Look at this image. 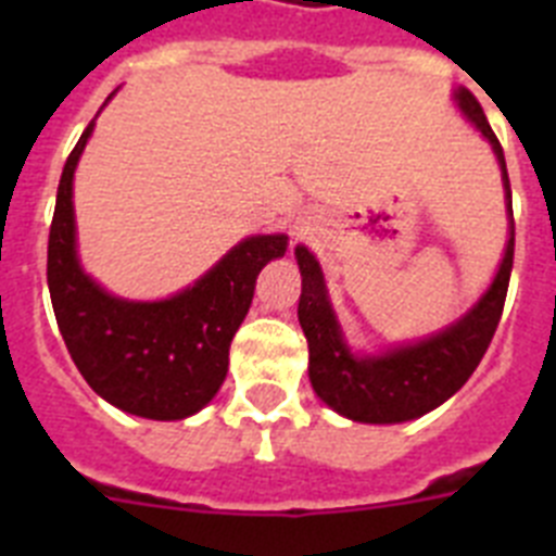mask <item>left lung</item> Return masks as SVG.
<instances>
[{"mask_svg":"<svg viewBox=\"0 0 556 556\" xmlns=\"http://www.w3.org/2000/svg\"><path fill=\"white\" fill-rule=\"evenodd\" d=\"M454 102L462 116L493 147L495 161L501 166L509 217L507 248H504V258L495 269L493 281L459 320L417 342L392 345L378 353H356L348 345L345 331L339 326L320 262L314 258L306 244L294 248L303 278L298 320L308 342V381L323 404L356 424H406L445 404L473 376L504 312L515 255L507 161L479 100L468 88H454Z\"/></svg>","mask_w":556,"mask_h":556,"instance_id":"obj_1","label":"left lung"}]
</instances>
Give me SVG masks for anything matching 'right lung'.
<instances>
[{
  "label": "right lung",
  "mask_w": 556,
  "mask_h": 556,
  "mask_svg": "<svg viewBox=\"0 0 556 556\" xmlns=\"http://www.w3.org/2000/svg\"><path fill=\"white\" fill-rule=\"evenodd\" d=\"M94 125L97 116L66 159L49 228L47 281L58 328L80 376L108 404L147 420H184L223 387L255 278L287 253L289 236H248L164 301H127L108 292L80 264L72 200L75 169Z\"/></svg>",
  "instance_id": "add662e5"
}]
</instances>
